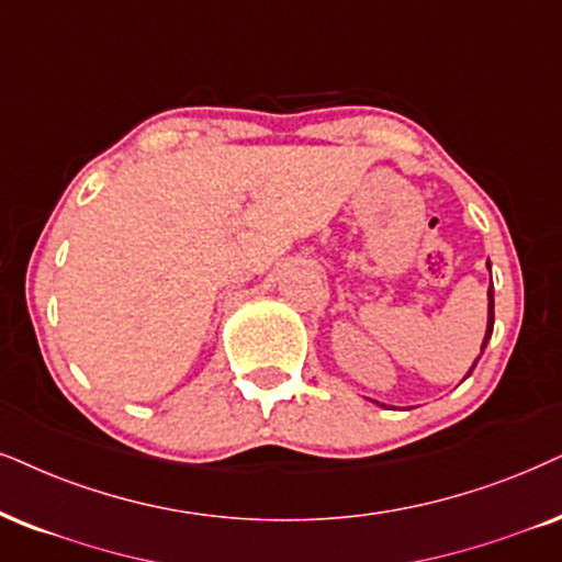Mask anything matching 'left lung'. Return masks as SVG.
I'll return each instance as SVG.
<instances>
[{"label": "left lung", "instance_id": "obj_1", "mask_svg": "<svg viewBox=\"0 0 562 562\" xmlns=\"http://www.w3.org/2000/svg\"><path fill=\"white\" fill-rule=\"evenodd\" d=\"M487 267H490V261H487ZM487 331H485V339H482V347H480V358H482V352H485V347H487V342H490V334H493V324H495V303H493V280H490V290H487ZM477 358V360H480ZM477 360H474L472 363V368H470V373L474 371V366H477ZM467 373V375H470ZM464 375V379H467Z\"/></svg>", "mask_w": 562, "mask_h": 562}]
</instances>
